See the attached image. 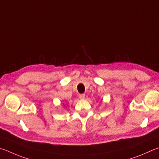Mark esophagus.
<instances>
[{
	"instance_id": "esophagus-1",
	"label": "esophagus",
	"mask_w": 159,
	"mask_h": 159,
	"mask_svg": "<svg viewBox=\"0 0 159 159\" xmlns=\"http://www.w3.org/2000/svg\"><path fill=\"white\" fill-rule=\"evenodd\" d=\"M85 94H79V99H85Z\"/></svg>"
}]
</instances>
